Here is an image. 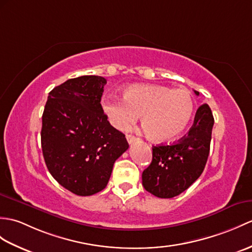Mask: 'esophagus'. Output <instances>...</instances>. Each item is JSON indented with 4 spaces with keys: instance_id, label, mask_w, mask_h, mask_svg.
<instances>
[{
    "instance_id": "obj_1",
    "label": "esophagus",
    "mask_w": 252,
    "mask_h": 252,
    "mask_svg": "<svg viewBox=\"0 0 252 252\" xmlns=\"http://www.w3.org/2000/svg\"><path fill=\"white\" fill-rule=\"evenodd\" d=\"M126 140H127V143L131 145V144L135 142V140H137V138L135 136H133V135H126Z\"/></svg>"
}]
</instances>
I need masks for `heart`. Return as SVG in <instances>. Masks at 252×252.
I'll return each mask as SVG.
<instances>
[{"instance_id": "b5f03b06", "label": "heart", "mask_w": 252, "mask_h": 252, "mask_svg": "<svg viewBox=\"0 0 252 252\" xmlns=\"http://www.w3.org/2000/svg\"><path fill=\"white\" fill-rule=\"evenodd\" d=\"M102 107L110 124L127 130L142 115V126L154 142L164 143L177 138L192 119L195 102L185 88L173 89L162 85L137 84L126 87L124 99L106 97Z\"/></svg>"}]
</instances>
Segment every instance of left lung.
<instances>
[{"mask_svg":"<svg viewBox=\"0 0 252 252\" xmlns=\"http://www.w3.org/2000/svg\"><path fill=\"white\" fill-rule=\"evenodd\" d=\"M213 126L212 109L203 104L183 138L173 145L154 146L153 161L142 175L144 188L161 198L174 197L188 189L206 165Z\"/></svg>","mask_w":252,"mask_h":252,"instance_id":"left-lung-1","label":"left lung"}]
</instances>
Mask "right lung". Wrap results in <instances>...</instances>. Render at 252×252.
Segmentation results:
<instances>
[{
  "mask_svg": "<svg viewBox=\"0 0 252 252\" xmlns=\"http://www.w3.org/2000/svg\"><path fill=\"white\" fill-rule=\"evenodd\" d=\"M105 85L101 76L68 79L49 92L44 108L40 139L47 168L76 195L102 191L115 161L128 148L125 134L104 114Z\"/></svg>",
  "mask_w": 252,
  "mask_h": 252,
  "instance_id": "add662e5",
  "label": "right lung"
}]
</instances>
